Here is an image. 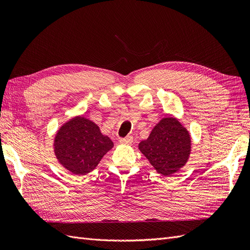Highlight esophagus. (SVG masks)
Returning a JSON list of instances; mask_svg holds the SVG:
<instances>
[{
  "label": "esophagus",
  "instance_id": "esophagus-1",
  "mask_svg": "<svg viewBox=\"0 0 250 250\" xmlns=\"http://www.w3.org/2000/svg\"><path fill=\"white\" fill-rule=\"evenodd\" d=\"M132 141H133V138L131 137V135H128V137L120 139V143L121 144H126V145H130Z\"/></svg>",
  "mask_w": 250,
  "mask_h": 250
}]
</instances>
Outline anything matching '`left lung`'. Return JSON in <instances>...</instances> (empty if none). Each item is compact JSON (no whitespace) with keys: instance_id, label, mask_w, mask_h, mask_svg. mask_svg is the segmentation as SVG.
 I'll list each match as a JSON object with an SVG mask.
<instances>
[{"instance_id":"obj_1","label":"left lung","mask_w":250,"mask_h":250,"mask_svg":"<svg viewBox=\"0 0 250 250\" xmlns=\"http://www.w3.org/2000/svg\"><path fill=\"white\" fill-rule=\"evenodd\" d=\"M141 152L162 175L169 176L187 163L191 152V138L176 119L165 118L139 145Z\"/></svg>"}]
</instances>
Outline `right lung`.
<instances>
[{"instance_id":"right-lung-1","label":"right lung","mask_w":250,"mask_h":250,"mask_svg":"<svg viewBox=\"0 0 250 250\" xmlns=\"http://www.w3.org/2000/svg\"><path fill=\"white\" fill-rule=\"evenodd\" d=\"M111 140L87 119L76 117L64 124L55 137L54 150L59 163L75 175L93 171L112 148Z\"/></svg>"}]
</instances>
